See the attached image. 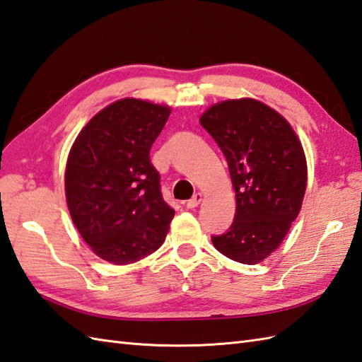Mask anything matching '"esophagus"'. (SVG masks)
<instances>
[{"mask_svg":"<svg viewBox=\"0 0 362 362\" xmlns=\"http://www.w3.org/2000/svg\"><path fill=\"white\" fill-rule=\"evenodd\" d=\"M202 199H204V196H202L200 192H197V194H194V197L189 199V200L187 202V206H188V208H197V206L200 205Z\"/></svg>","mask_w":362,"mask_h":362,"instance_id":"1","label":"esophagus"}]
</instances>
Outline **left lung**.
Instances as JSON below:
<instances>
[{
    "label": "left lung",
    "mask_w": 362,
    "mask_h": 362,
    "mask_svg": "<svg viewBox=\"0 0 362 362\" xmlns=\"http://www.w3.org/2000/svg\"><path fill=\"white\" fill-rule=\"evenodd\" d=\"M228 163L236 214L213 236L217 251L255 265L281 245L296 219L307 187V162L290 123L255 98L225 100L200 117Z\"/></svg>",
    "instance_id": "left-lung-1"
}]
</instances>
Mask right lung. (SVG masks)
I'll list each match as a JSON object with an SVG mask.
<instances>
[{
    "mask_svg": "<svg viewBox=\"0 0 362 362\" xmlns=\"http://www.w3.org/2000/svg\"><path fill=\"white\" fill-rule=\"evenodd\" d=\"M171 114L123 98L95 114L67 157L64 189L74 225L94 253L126 265L160 248L174 209L160 192L149 151Z\"/></svg>",
    "mask_w": 362,
    "mask_h": 362,
    "instance_id": "right-lung-1",
    "label": "right lung"
}]
</instances>
